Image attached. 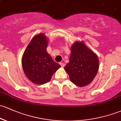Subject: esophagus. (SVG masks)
Masks as SVG:
<instances>
[{
  "instance_id": "esophagus-1",
  "label": "esophagus",
  "mask_w": 121,
  "mask_h": 121,
  "mask_svg": "<svg viewBox=\"0 0 121 121\" xmlns=\"http://www.w3.org/2000/svg\"><path fill=\"white\" fill-rule=\"evenodd\" d=\"M59 64L60 65V66H62V67H63L65 66V64L63 63H62V62H60V63H59Z\"/></svg>"
}]
</instances>
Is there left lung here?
I'll list each match as a JSON object with an SVG mask.
<instances>
[{"instance_id": "obj_1", "label": "left lung", "mask_w": 121, "mask_h": 121, "mask_svg": "<svg viewBox=\"0 0 121 121\" xmlns=\"http://www.w3.org/2000/svg\"><path fill=\"white\" fill-rule=\"evenodd\" d=\"M65 70L73 84L82 87L90 84L99 70V60L93 52L82 42L72 45L69 62Z\"/></svg>"}]
</instances>
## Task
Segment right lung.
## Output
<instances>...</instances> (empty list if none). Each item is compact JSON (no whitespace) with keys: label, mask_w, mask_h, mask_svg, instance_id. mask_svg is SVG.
<instances>
[{"label":"right lung","mask_w":121,"mask_h":121,"mask_svg":"<svg viewBox=\"0 0 121 121\" xmlns=\"http://www.w3.org/2000/svg\"><path fill=\"white\" fill-rule=\"evenodd\" d=\"M47 40L44 34L35 36L25 51L22 59L24 71L36 84H45L60 65L54 62L47 52Z\"/></svg>","instance_id":"1"}]
</instances>
